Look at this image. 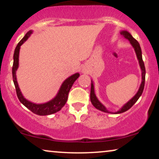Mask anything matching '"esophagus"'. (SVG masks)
Instances as JSON below:
<instances>
[{"mask_svg":"<svg viewBox=\"0 0 159 159\" xmlns=\"http://www.w3.org/2000/svg\"><path fill=\"white\" fill-rule=\"evenodd\" d=\"M85 71H86V70H85V69H82V72H83V73H84V72H85Z\"/></svg>","mask_w":159,"mask_h":159,"instance_id":"obj_1","label":"esophagus"}]
</instances>
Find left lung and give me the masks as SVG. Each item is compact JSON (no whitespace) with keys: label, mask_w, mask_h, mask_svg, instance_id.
Listing matches in <instances>:
<instances>
[{"label":"left lung","mask_w":159,"mask_h":159,"mask_svg":"<svg viewBox=\"0 0 159 159\" xmlns=\"http://www.w3.org/2000/svg\"><path fill=\"white\" fill-rule=\"evenodd\" d=\"M120 34L125 39H127V40L129 41L130 44L132 45V46L133 47L134 51H135L137 58H138L139 64H140L141 71H142V82H141V84L140 85V88H139L138 91L137 92L136 94L134 95V97H132V98L127 102V103H126L125 105L120 108V109L117 111L116 112L114 113V112L108 111L107 108H106L105 106H104L103 104L99 101V100L98 99V98L95 94L94 84H93L92 80H91V90H90V101H91V103H92V104L95 108H96L97 109L101 111L109 113V114H121V113L127 111V110H129V108L136 103L137 101H138L139 98L141 96V95H142V93L143 92V89H144V86H145V68L144 62H143V61L142 51H141L140 44H139L138 41H137L132 36V34H130L129 32L126 31V30H122V31L120 32Z\"/></svg>","instance_id":"1"}]
</instances>
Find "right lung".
Listing matches in <instances>:
<instances>
[{
  "label": "right lung",
  "mask_w": 159,
  "mask_h": 159,
  "mask_svg": "<svg viewBox=\"0 0 159 159\" xmlns=\"http://www.w3.org/2000/svg\"><path fill=\"white\" fill-rule=\"evenodd\" d=\"M33 32L32 30H30L25 37L21 39L20 42L16 45L15 48L14 53V64L12 67V75H13V81H14L15 88H16L17 97L19 101L23 104L25 107L28 109L33 112L34 114L40 116H45V115H50L55 114V113L59 111L61 109L65 104H66L67 99H68V95L70 89L72 87L74 82H75L78 77H80L79 73H75L70 77L67 78L64 81V82L61 85V88L58 92L53 99L49 101L48 102L44 103L37 104L32 102L28 101L23 96L20 89H19L18 82L16 80V71L17 69L19 68V51H20L21 45L25 42L26 40L29 38L31 34Z\"/></svg>",
  "instance_id": "right-lung-1"
}]
</instances>
